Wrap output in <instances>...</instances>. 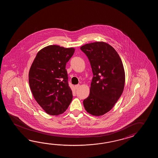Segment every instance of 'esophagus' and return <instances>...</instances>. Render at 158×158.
<instances>
[{
	"instance_id": "esophagus-1",
	"label": "esophagus",
	"mask_w": 158,
	"mask_h": 158,
	"mask_svg": "<svg viewBox=\"0 0 158 158\" xmlns=\"http://www.w3.org/2000/svg\"><path fill=\"white\" fill-rule=\"evenodd\" d=\"M74 87H75V89H78V87H80V85H79V84L76 85Z\"/></svg>"
}]
</instances>
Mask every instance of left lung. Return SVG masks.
<instances>
[{"mask_svg":"<svg viewBox=\"0 0 158 158\" xmlns=\"http://www.w3.org/2000/svg\"><path fill=\"white\" fill-rule=\"evenodd\" d=\"M80 48L88 57L94 76L84 107L90 114L102 116L114 107L124 90L123 62L116 51L104 42L86 44Z\"/></svg>","mask_w":158,"mask_h":158,"instance_id":"1","label":"left lung"}]
</instances>
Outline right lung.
Wrapping results in <instances>:
<instances>
[{
    "mask_svg": "<svg viewBox=\"0 0 158 158\" xmlns=\"http://www.w3.org/2000/svg\"><path fill=\"white\" fill-rule=\"evenodd\" d=\"M74 48L50 45L38 51L29 72V83L34 99L47 114H61L73 98L68 82L66 64Z\"/></svg>",
    "mask_w": 158,
    "mask_h": 158,
    "instance_id": "add662e5",
    "label": "right lung"
}]
</instances>
